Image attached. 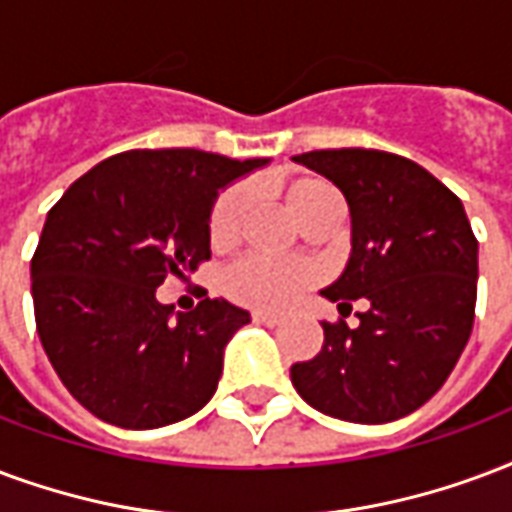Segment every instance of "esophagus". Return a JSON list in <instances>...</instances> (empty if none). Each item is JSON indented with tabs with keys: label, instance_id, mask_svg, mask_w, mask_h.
<instances>
[{
	"label": "esophagus",
	"instance_id": "esophagus-1",
	"mask_svg": "<svg viewBox=\"0 0 512 512\" xmlns=\"http://www.w3.org/2000/svg\"><path fill=\"white\" fill-rule=\"evenodd\" d=\"M252 320L260 325H279L282 323V314L274 312H252Z\"/></svg>",
	"mask_w": 512,
	"mask_h": 512
}]
</instances>
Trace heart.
<instances>
[{"label": "heart", "instance_id": "b5f03b06", "mask_svg": "<svg viewBox=\"0 0 512 512\" xmlns=\"http://www.w3.org/2000/svg\"><path fill=\"white\" fill-rule=\"evenodd\" d=\"M282 195H285L287 211L301 225L325 214L328 208L339 206L336 189L328 181L314 179V176L287 181L282 187ZM249 206H252L249 189H225L214 203V208H211V217H208L211 244L219 246V249L236 244L241 230H244ZM314 276H317V271L306 260H271V257L263 255H246L222 274V290L238 304L257 306V309H276V306H285L293 295L312 285Z\"/></svg>", "mask_w": 512, "mask_h": 512}]
</instances>
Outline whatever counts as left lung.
Here are the masks:
<instances>
[{"mask_svg": "<svg viewBox=\"0 0 512 512\" xmlns=\"http://www.w3.org/2000/svg\"><path fill=\"white\" fill-rule=\"evenodd\" d=\"M342 189L352 252L323 295L363 298L361 323H323V350L293 363L306 404L350 423H388L423 407L467 347L478 298V238L461 200L418 162L377 149L293 157Z\"/></svg>", "mask_w": 512, "mask_h": 512, "instance_id": "obj_1", "label": "left lung"}]
</instances>
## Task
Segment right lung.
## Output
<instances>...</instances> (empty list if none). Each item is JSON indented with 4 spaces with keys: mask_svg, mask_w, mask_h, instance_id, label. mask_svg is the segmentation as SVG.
Masks as SVG:
<instances>
[{
    "mask_svg": "<svg viewBox=\"0 0 512 512\" xmlns=\"http://www.w3.org/2000/svg\"><path fill=\"white\" fill-rule=\"evenodd\" d=\"M263 165L200 149L121 151L48 211L32 257L34 320L59 380L94 418L160 429L214 396L225 344L249 312L203 298L173 317L157 287L211 257L217 192Z\"/></svg>",
    "mask_w": 512,
    "mask_h": 512,
    "instance_id": "1",
    "label": "right lung"
}]
</instances>
